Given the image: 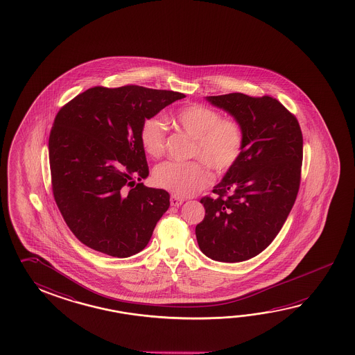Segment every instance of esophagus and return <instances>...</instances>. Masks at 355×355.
Instances as JSON below:
<instances>
[{"label":"esophagus","instance_id":"34e87169","mask_svg":"<svg viewBox=\"0 0 355 355\" xmlns=\"http://www.w3.org/2000/svg\"><path fill=\"white\" fill-rule=\"evenodd\" d=\"M183 202H184V200L181 198V197H178V196H175V194L171 196V206H174V207H180Z\"/></svg>","mask_w":355,"mask_h":355}]
</instances>
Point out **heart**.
Instances as JSON below:
<instances>
[{"instance_id":"1","label":"heart","mask_w":355,"mask_h":355,"mask_svg":"<svg viewBox=\"0 0 355 355\" xmlns=\"http://www.w3.org/2000/svg\"><path fill=\"white\" fill-rule=\"evenodd\" d=\"M174 127L192 139L189 157L200 161L164 162L154 169L158 187L175 196H192L212 181L209 167L217 174L227 173L239 162L245 147V129L234 116H221L214 107L193 103L178 107L171 116ZM167 132L157 116L147 118L141 128V143L150 157L164 152Z\"/></svg>"}]
</instances>
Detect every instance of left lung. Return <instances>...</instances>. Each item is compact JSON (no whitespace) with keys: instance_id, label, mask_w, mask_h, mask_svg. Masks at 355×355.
I'll return each instance as SVG.
<instances>
[{"instance_id":"left-lung-1","label":"left lung","mask_w":355,"mask_h":355,"mask_svg":"<svg viewBox=\"0 0 355 355\" xmlns=\"http://www.w3.org/2000/svg\"><path fill=\"white\" fill-rule=\"evenodd\" d=\"M245 129L241 157L203 197L206 214L196 226L202 252L221 262L252 259L268 248L299 192L302 133L294 114L272 96L231 93L207 96Z\"/></svg>"}]
</instances>
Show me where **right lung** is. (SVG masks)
Wrapping results in <instances>:
<instances>
[{"mask_svg":"<svg viewBox=\"0 0 355 355\" xmlns=\"http://www.w3.org/2000/svg\"><path fill=\"white\" fill-rule=\"evenodd\" d=\"M183 98L138 85L95 87L56 114L49 137L53 193L87 248L123 259L147 246L169 194L135 182L149 174L141 124Z\"/></svg>","mask_w":355,"mask_h":355,"instance_id":"obj_1","label":"right lung"}]
</instances>
